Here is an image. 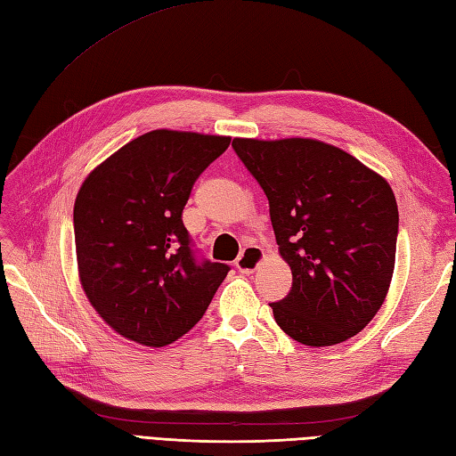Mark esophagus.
I'll list each match as a JSON object with an SVG mask.
<instances>
[{"instance_id": "obj_1", "label": "esophagus", "mask_w": 456, "mask_h": 456, "mask_svg": "<svg viewBox=\"0 0 456 456\" xmlns=\"http://www.w3.org/2000/svg\"><path fill=\"white\" fill-rule=\"evenodd\" d=\"M262 262H264V252L258 247H248V248L242 250V254L237 258L235 265H237V270L240 273L250 275V273L258 270Z\"/></svg>"}]
</instances>
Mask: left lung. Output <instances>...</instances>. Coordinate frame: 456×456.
I'll list each match as a JSON object with an SVG mask.
<instances>
[{"label": "left lung", "instance_id": "1", "mask_svg": "<svg viewBox=\"0 0 456 456\" xmlns=\"http://www.w3.org/2000/svg\"><path fill=\"white\" fill-rule=\"evenodd\" d=\"M260 183L293 272L273 302L279 328L308 346L339 345L381 308L395 270L399 209L389 183L341 148L314 138H235Z\"/></svg>", "mask_w": 456, "mask_h": 456}]
</instances>
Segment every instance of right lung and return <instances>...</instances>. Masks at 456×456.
I'll return each mask as SVG.
<instances>
[{
    "label": "right lung",
    "mask_w": 456,
    "mask_h": 456,
    "mask_svg": "<svg viewBox=\"0 0 456 456\" xmlns=\"http://www.w3.org/2000/svg\"><path fill=\"white\" fill-rule=\"evenodd\" d=\"M229 136L158 128L92 171L73 224L80 285L113 331L166 346L200 322L227 264L196 262L183 209Z\"/></svg>",
    "instance_id": "1"
}]
</instances>
